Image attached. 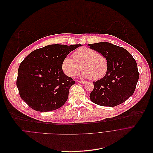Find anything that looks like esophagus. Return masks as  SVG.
Wrapping results in <instances>:
<instances>
[{"mask_svg": "<svg viewBox=\"0 0 153 153\" xmlns=\"http://www.w3.org/2000/svg\"><path fill=\"white\" fill-rule=\"evenodd\" d=\"M78 82H79V83H81V84H84V83H85V82H85V81H80V80L78 81Z\"/></svg>", "mask_w": 153, "mask_h": 153, "instance_id": "34e87169", "label": "esophagus"}]
</instances>
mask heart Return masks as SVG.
<instances>
[{"mask_svg": "<svg viewBox=\"0 0 153 153\" xmlns=\"http://www.w3.org/2000/svg\"><path fill=\"white\" fill-rule=\"evenodd\" d=\"M72 56L74 59L65 56L62 64L64 73L68 76L74 77L81 69L83 78L97 80L102 78L108 70L106 57L94 49L80 48L73 53Z\"/></svg>", "mask_w": 153, "mask_h": 153, "instance_id": "b5f03b06", "label": "heart"}]
</instances>
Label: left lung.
<instances>
[{"instance_id":"8db88e82","label":"left lung","mask_w":153,"mask_h":153,"mask_svg":"<svg viewBox=\"0 0 153 153\" xmlns=\"http://www.w3.org/2000/svg\"><path fill=\"white\" fill-rule=\"evenodd\" d=\"M104 55L108 61L105 76L94 81V88L90 94L94 103L101 106L114 107L133 95L139 79L136 60L124 48L108 42L88 45Z\"/></svg>"}]
</instances>
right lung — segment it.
Segmentation results:
<instances>
[{
	"instance_id": "add662e5",
	"label": "right lung",
	"mask_w": 153,
	"mask_h": 153,
	"mask_svg": "<svg viewBox=\"0 0 153 153\" xmlns=\"http://www.w3.org/2000/svg\"><path fill=\"white\" fill-rule=\"evenodd\" d=\"M81 45H50L30 52L20 63L17 87L21 98L38 111L63 106L75 81L66 75L62 64L65 56Z\"/></svg>"
}]
</instances>
